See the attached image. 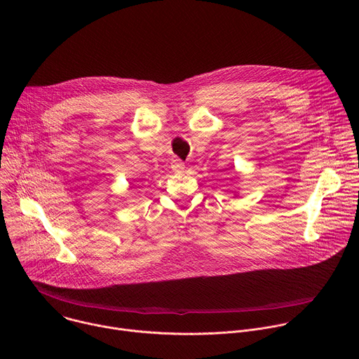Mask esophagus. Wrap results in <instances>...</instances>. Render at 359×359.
<instances>
[{"instance_id": "obj_1", "label": "esophagus", "mask_w": 359, "mask_h": 359, "mask_svg": "<svg viewBox=\"0 0 359 359\" xmlns=\"http://www.w3.org/2000/svg\"><path fill=\"white\" fill-rule=\"evenodd\" d=\"M172 170L173 172H183L184 170V163L182 162V161H179V159H173L172 161Z\"/></svg>"}]
</instances>
